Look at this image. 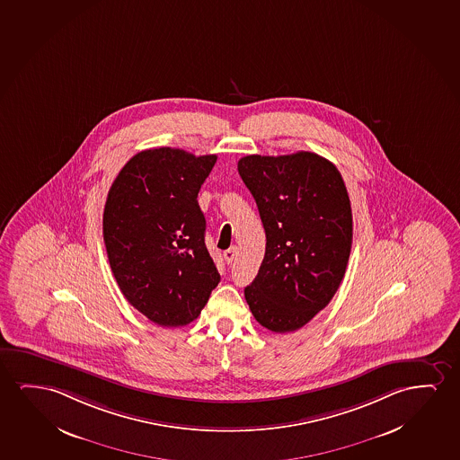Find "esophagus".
Instances as JSON below:
<instances>
[{
  "instance_id": "obj_1",
  "label": "esophagus",
  "mask_w": 460,
  "mask_h": 460,
  "mask_svg": "<svg viewBox=\"0 0 460 460\" xmlns=\"http://www.w3.org/2000/svg\"><path fill=\"white\" fill-rule=\"evenodd\" d=\"M236 255H238V249L236 247H230V249H226V252H224V259L230 265L236 259Z\"/></svg>"
}]
</instances>
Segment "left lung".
I'll use <instances>...</instances> for the list:
<instances>
[{
  "mask_svg": "<svg viewBox=\"0 0 460 460\" xmlns=\"http://www.w3.org/2000/svg\"><path fill=\"white\" fill-rule=\"evenodd\" d=\"M238 172L259 207L265 259L244 288L261 326L291 332L330 305L349 263L353 219L332 162L309 151L241 157Z\"/></svg>",
  "mask_w": 460,
  "mask_h": 460,
  "instance_id": "1",
  "label": "left lung"
}]
</instances>
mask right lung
I'll list each match as a JSON object with an SVG mask.
<instances>
[{
  "mask_svg": "<svg viewBox=\"0 0 460 460\" xmlns=\"http://www.w3.org/2000/svg\"><path fill=\"white\" fill-rule=\"evenodd\" d=\"M216 161L184 149H145L107 195L102 230L111 272L124 298L159 326L194 322L219 284L197 201Z\"/></svg>",
  "mask_w": 460,
  "mask_h": 460,
  "instance_id": "right-lung-1",
  "label": "right lung"
}]
</instances>
